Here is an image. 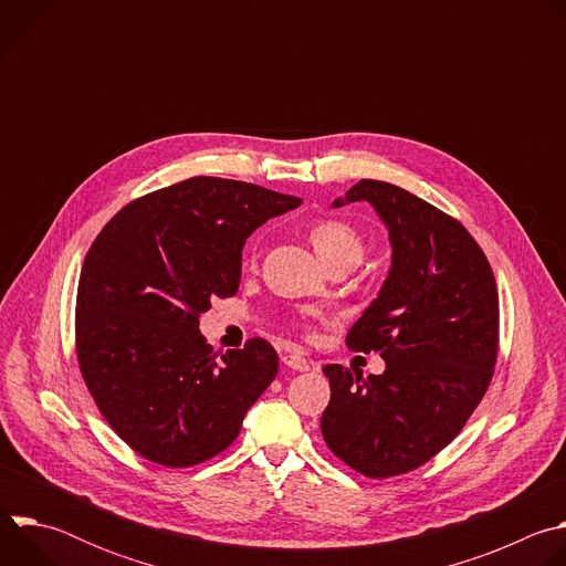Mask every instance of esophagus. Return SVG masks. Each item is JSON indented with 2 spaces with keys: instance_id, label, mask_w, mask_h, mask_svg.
Instances as JSON below:
<instances>
[{
  "instance_id": "esophagus-1",
  "label": "esophagus",
  "mask_w": 566,
  "mask_h": 566,
  "mask_svg": "<svg viewBox=\"0 0 566 566\" xmlns=\"http://www.w3.org/2000/svg\"><path fill=\"white\" fill-rule=\"evenodd\" d=\"M282 363H284L286 367H291L293 371H308V369H311V363H308L306 358L297 356V354H286V356H282Z\"/></svg>"
}]
</instances>
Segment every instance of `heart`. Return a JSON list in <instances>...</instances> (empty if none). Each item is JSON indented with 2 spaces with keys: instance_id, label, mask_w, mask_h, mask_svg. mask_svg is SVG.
I'll return each mask as SVG.
<instances>
[{
  "instance_id": "1",
  "label": "heart",
  "mask_w": 566,
  "mask_h": 566,
  "mask_svg": "<svg viewBox=\"0 0 566 566\" xmlns=\"http://www.w3.org/2000/svg\"><path fill=\"white\" fill-rule=\"evenodd\" d=\"M308 239H311L317 258L327 266H332L336 262L358 264L365 253V244H363L360 234L349 223L338 221V219H322V221L313 223Z\"/></svg>"
}]
</instances>
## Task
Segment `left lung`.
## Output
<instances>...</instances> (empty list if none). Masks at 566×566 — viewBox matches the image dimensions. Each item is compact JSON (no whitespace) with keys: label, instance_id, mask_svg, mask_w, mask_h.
Segmentation results:
<instances>
[{"label":"left lung","instance_id":"1","mask_svg":"<svg viewBox=\"0 0 566 566\" xmlns=\"http://www.w3.org/2000/svg\"><path fill=\"white\" fill-rule=\"evenodd\" d=\"M367 201L385 223L391 264L347 345L380 352L382 374L327 365L332 400L319 430L367 476L408 472L465 426L493 378L500 300L470 232L398 186L363 179L332 206Z\"/></svg>","mask_w":566,"mask_h":566}]
</instances>
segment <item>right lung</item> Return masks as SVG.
I'll return each mask as SVG.
<instances>
[{"instance_id":"1","label":"right lung","mask_w":566,"mask_h":566,"mask_svg":"<svg viewBox=\"0 0 566 566\" xmlns=\"http://www.w3.org/2000/svg\"><path fill=\"white\" fill-rule=\"evenodd\" d=\"M302 201L195 177L125 206L96 237L75 300L83 378L140 457L186 468L226 450L277 374L260 338L212 356L199 315L241 280L247 239Z\"/></svg>"}]
</instances>
